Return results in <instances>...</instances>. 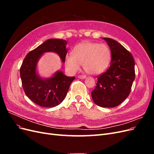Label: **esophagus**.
<instances>
[{
    "mask_svg": "<svg viewBox=\"0 0 154 154\" xmlns=\"http://www.w3.org/2000/svg\"><path fill=\"white\" fill-rule=\"evenodd\" d=\"M78 78H81V79H84V78H86V76L85 75H79Z\"/></svg>",
    "mask_w": 154,
    "mask_h": 154,
    "instance_id": "esophagus-1",
    "label": "esophagus"
}]
</instances>
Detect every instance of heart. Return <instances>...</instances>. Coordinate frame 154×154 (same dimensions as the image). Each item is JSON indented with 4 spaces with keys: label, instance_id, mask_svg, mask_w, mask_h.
Returning a JSON list of instances; mask_svg holds the SVG:
<instances>
[{
    "label": "heart",
    "instance_id": "b5f03b06",
    "mask_svg": "<svg viewBox=\"0 0 154 154\" xmlns=\"http://www.w3.org/2000/svg\"><path fill=\"white\" fill-rule=\"evenodd\" d=\"M111 60L108 46L93 42H84L77 45L72 54H67L65 65L71 72H75L83 64L85 71L92 74L103 72L109 67Z\"/></svg>",
    "mask_w": 154,
    "mask_h": 154
}]
</instances>
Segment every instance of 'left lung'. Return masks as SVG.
I'll return each instance as SVG.
<instances>
[{
  "instance_id": "1",
  "label": "left lung",
  "mask_w": 154,
  "mask_h": 154,
  "mask_svg": "<svg viewBox=\"0 0 154 154\" xmlns=\"http://www.w3.org/2000/svg\"><path fill=\"white\" fill-rule=\"evenodd\" d=\"M103 39L110 49V66L97 77L96 86L91 96L97 105L109 108L117 106L127 99L136 74L132 54L115 40Z\"/></svg>"
}]
</instances>
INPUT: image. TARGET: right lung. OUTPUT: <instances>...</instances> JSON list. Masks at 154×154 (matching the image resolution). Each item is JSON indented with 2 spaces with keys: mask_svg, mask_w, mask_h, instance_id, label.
Returning <instances> with one entry per match:
<instances>
[{
  "mask_svg": "<svg viewBox=\"0 0 154 154\" xmlns=\"http://www.w3.org/2000/svg\"><path fill=\"white\" fill-rule=\"evenodd\" d=\"M67 42L61 39H49L27 54L20 69L22 85L26 95L42 107L58 105L66 97L70 85L75 77H68L58 71L49 79H42L36 74V63L42 54L53 51L65 62L67 51Z\"/></svg>",
  "mask_w": 154,
  "mask_h": 154,
  "instance_id": "obj_1",
  "label": "right lung"
}]
</instances>
